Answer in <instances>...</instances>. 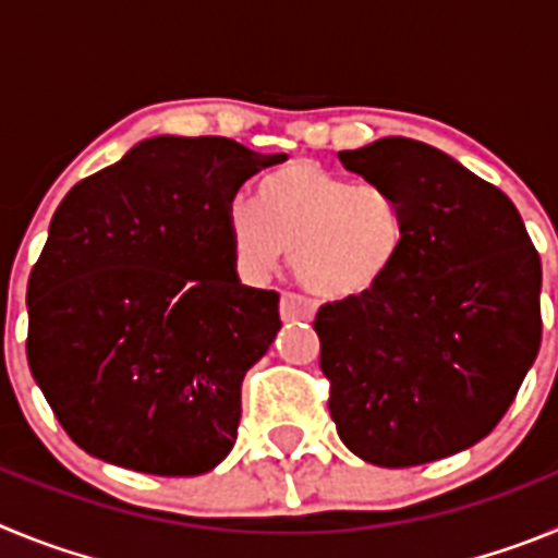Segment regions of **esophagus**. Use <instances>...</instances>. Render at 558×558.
<instances>
[{
  "instance_id": "obj_1",
  "label": "esophagus",
  "mask_w": 558,
  "mask_h": 558,
  "mask_svg": "<svg viewBox=\"0 0 558 558\" xmlns=\"http://www.w3.org/2000/svg\"><path fill=\"white\" fill-rule=\"evenodd\" d=\"M279 310H282L284 322H310L315 315V302L295 290H284Z\"/></svg>"
}]
</instances>
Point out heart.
Instances as JSON below:
<instances>
[{"instance_id": "1", "label": "heart", "mask_w": 558, "mask_h": 558, "mask_svg": "<svg viewBox=\"0 0 558 558\" xmlns=\"http://www.w3.org/2000/svg\"><path fill=\"white\" fill-rule=\"evenodd\" d=\"M229 236L254 274H268L282 254H293L304 288L324 299H352L388 274L405 218L383 184H352L313 161H293L259 181L256 206L231 204Z\"/></svg>"}]
</instances>
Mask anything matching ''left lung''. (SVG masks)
<instances>
[{
  "label": "left lung",
  "instance_id": "1",
  "mask_svg": "<svg viewBox=\"0 0 558 558\" xmlns=\"http://www.w3.org/2000/svg\"><path fill=\"white\" fill-rule=\"evenodd\" d=\"M338 156L393 192L405 236L372 290L315 315L329 413L363 461H438L495 430L536 360L539 254L509 195L436 147L388 136Z\"/></svg>",
  "mask_w": 558,
  "mask_h": 558
}]
</instances>
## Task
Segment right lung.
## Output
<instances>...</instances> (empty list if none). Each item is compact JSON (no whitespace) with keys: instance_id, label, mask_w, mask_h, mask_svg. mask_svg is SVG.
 I'll use <instances>...</instances> for the list:
<instances>
[{"instance_id":"add662e5","label":"right lung","mask_w":558,"mask_h":558,"mask_svg":"<svg viewBox=\"0 0 558 558\" xmlns=\"http://www.w3.org/2000/svg\"><path fill=\"white\" fill-rule=\"evenodd\" d=\"M284 159L156 136L66 192L29 270L27 363L88 456L184 477L231 452L243 377L282 322L279 293L236 276L229 209Z\"/></svg>"}]
</instances>
